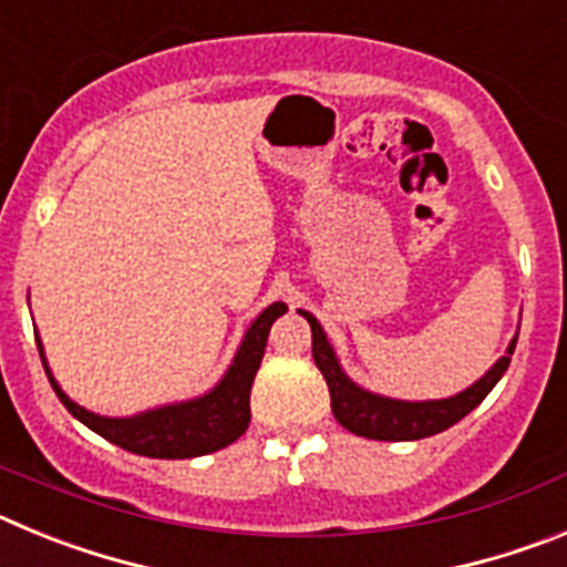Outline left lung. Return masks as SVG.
Segmentation results:
<instances>
[{
  "label": "left lung",
  "mask_w": 567,
  "mask_h": 567,
  "mask_svg": "<svg viewBox=\"0 0 567 567\" xmlns=\"http://www.w3.org/2000/svg\"><path fill=\"white\" fill-rule=\"evenodd\" d=\"M300 315H303V318L309 320V327H312V358L329 385L334 420H338L343 429H349V432L365 440H423L432 437V434L445 432V429H452V425L460 423L465 414L474 412V409L485 400V394L497 385V380L503 378L505 369H508L514 346H517V338L511 340L508 352L494 363V369H488L485 378H480L477 383L471 385V389H465V392H460L457 398L405 403V400L380 398V394L363 392L360 385H354L352 380L346 378L343 369H340L338 358H334L332 346H329L327 334H323L318 320L309 312Z\"/></svg>",
  "instance_id": "obj_1"
}]
</instances>
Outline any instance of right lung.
I'll return each mask as SVG.
<instances>
[{"mask_svg":"<svg viewBox=\"0 0 567 567\" xmlns=\"http://www.w3.org/2000/svg\"><path fill=\"white\" fill-rule=\"evenodd\" d=\"M287 312L284 303H272L255 318L249 327L247 338L240 343L238 354H235L229 372L224 380L215 385L213 392L204 394L198 400L178 405H164L155 412L135 414V417H99V414L87 412L82 405H76L68 394L59 389V383L50 374L48 363H44L42 343L39 346V358L44 363L50 385L59 394L70 414L82 420L87 429L102 434L110 443L122 445L124 452L142 454V457L155 460H189L202 457V454H213L218 449H227L229 443L247 432L249 425V392H252V380L258 374V365L264 360V349H267L269 327L275 318Z\"/></svg>","mask_w":567,"mask_h":567,"instance_id":"right-lung-1","label":"right lung"}]
</instances>
